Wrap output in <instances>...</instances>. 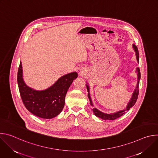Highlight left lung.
<instances>
[{
	"instance_id": "left-lung-1",
	"label": "left lung",
	"mask_w": 158,
	"mask_h": 158,
	"mask_svg": "<svg viewBox=\"0 0 158 158\" xmlns=\"http://www.w3.org/2000/svg\"><path fill=\"white\" fill-rule=\"evenodd\" d=\"M133 48L134 49V51H136V58H137V60L139 62V51H138V48L135 46V45H134L133 46ZM136 72L138 73V85H137V87L136 89H135V91L132 94V98L131 99V101L129 102L127 106V108H126V110H129L131 107H132L135 103L137 101V99H138V95H139V89H138V84H139V81H140V78H141V74H140V71H139V68H137L136 69ZM87 89L89 91V87L87 86ZM88 97L89 98V100H90V102H91V105H93L92 104V102H91V98H90V96H89V94H88ZM125 110H120L119 112H115V113H113V114H105V113H103V112L99 111V110H98L96 108L94 107L93 109V111L94 113V114L99 118H101L102 119H104V120H114L119 117H121V116H123L124 113H125Z\"/></svg>"
}]
</instances>
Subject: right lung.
Listing matches in <instances>:
<instances>
[{"label": "right lung", "instance_id": "right-lung-1", "mask_svg": "<svg viewBox=\"0 0 158 158\" xmlns=\"http://www.w3.org/2000/svg\"><path fill=\"white\" fill-rule=\"evenodd\" d=\"M21 62L18 69L17 83L20 95L26 109L34 115L51 119L57 116L63 109L65 97L73 81L77 77L76 73L63 76L51 87L45 91H35L27 87L22 78Z\"/></svg>", "mask_w": 158, "mask_h": 158}]
</instances>
